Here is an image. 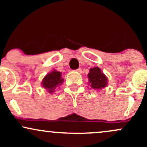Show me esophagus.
<instances>
[{
  "label": "esophagus",
  "instance_id": "34e87169",
  "mask_svg": "<svg viewBox=\"0 0 147 147\" xmlns=\"http://www.w3.org/2000/svg\"><path fill=\"white\" fill-rule=\"evenodd\" d=\"M75 71L77 72H79V73H82V69H81V68H78V69H77V70H76Z\"/></svg>",
  "mask_w": 147,
  "mask_h": 147
}]
</instances>
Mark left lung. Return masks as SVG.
<instances>
[{
	"instance_id": "obj_1",
	"label": "left lung",
	"mask_w": 147,
	"mask_h": 147,
	"mask_svg": "<svg viewBox=\"0 0 147 147\" xmlns=\"http://www.w3.org/2000/svg\"><path fill=\"white\" fill-rule=\"evenodd\" d=\"M89 84L94 89H102L107 86L108 79L99 67L92 68L88 74Z\"/></svg>"
}]
</instances>
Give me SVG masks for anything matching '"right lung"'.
Segmentation results:
<instances>
[{
    "label": "right lung",
    "instance_id": "right-lung-1",
    "mask_svg": "<svg viewBox=\"0 0 147 147\" xmlns=\"http://www.w3.org/2000/svg\"><path fill=\"white\" fill-rule=\"evenodd\" d=\"M63 82V79L61 78V73L57 70H53L45 76L42 81L41 85L48 92L51 93L54 92L56 87L61 85Z\"/></svg>",
    "mask_w": 147,
    "mask_h": 147
}]
</instances>
